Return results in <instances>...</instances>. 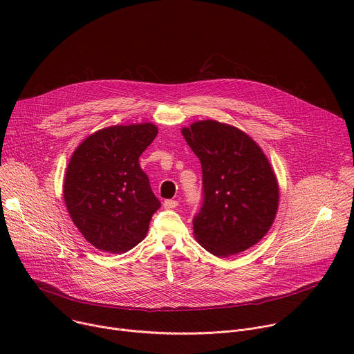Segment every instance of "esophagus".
I'll return each instance as SVG.
<instances>
[{
    "instance_id": "34e87169",
    "label": "esophagus",
    "mask_w": 354,
    "mask_h": 354,
    "mask_svg": "<svg viewBox=\"0 0 354 354\" xmlns=\"http://www.w3.org/2000/svg\"><path fill=\"white\" fill-rule=\"evenodd\" d=\"M178 206V201L176 200H172V198H168L164 201V207L165 209H175Z\"/></svg>"
}]
</instances>
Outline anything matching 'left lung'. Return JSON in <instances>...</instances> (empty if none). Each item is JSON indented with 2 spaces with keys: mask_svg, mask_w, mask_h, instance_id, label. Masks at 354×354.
<instances>
[{
  "mask_svg": "<svg viewBox=\"0 0 354 354\" xmlns=\"http://www.w3.org/2000/svg\"><path fill=\"white\" fill-rule=\"evenodd\" d=\"M182 134L203 174V203L193 218L197 241L220 258L258 243L279 205L277 180L259 145L216 120L193 123Z\"/></svg>",
  "mask_w": 354,
  "mask_h": 354,
  "instance_id": "obj_1",
  "label": "left lung"
}]
</instances>
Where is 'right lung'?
<instances>
[{"label": "right lung", "mask_w": 354, "mask_h": 354, "mask_svg": "<svg viewBox=\"0 0 354 354\" xmlns=\"http://www.w3.org/2000/svg\"><path fill=\"white\" fill-rule=\"evenodd\" d=\"M157 133L151 123L112 126L89 136L73 154L64 200L74 224L95 248L111 254L130 250L161 207L138 164Z\"/></svg>", "instance_id": "obj_1"}]
</instances>
